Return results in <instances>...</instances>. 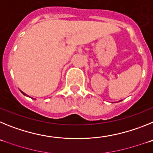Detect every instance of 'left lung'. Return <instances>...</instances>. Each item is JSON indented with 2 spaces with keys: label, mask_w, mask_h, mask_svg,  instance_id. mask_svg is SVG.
<instances>
[{
  "label": "left lung",
  "mask_w": 153,
  "mask_h": 153,
  "mask_svg": "<svg viewBox=\"0 0 153 153\" xmlns=\"http://www.w3.org/2000/svg\"><path fill=\"white\" fill-rule=\"evenodd\" d=\"M120 101H121V100H120Z\"/></svg>",
  "instance_id": "obj_1"
}]
</instances>
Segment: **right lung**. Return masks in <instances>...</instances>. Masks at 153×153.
Returning a JSON list of instances; mask_svg holds the SVG:
<instances>
[{"instance_id":"1","label":"right lung","mask_w":153,"mask_h":153,"mask_svg":"<svg viewBox=\"0 0 153 153\" xmlns=\"http://www.w3.org/2000/svg\"><path fill=\"white\" fill-rule=\"evenodd\" d=\"M21 93H23V94H24V96H27V97H29V96H28V95H27V94H26V93H24V92H22V91H21Z\"/></svg>"}]
</instances>
